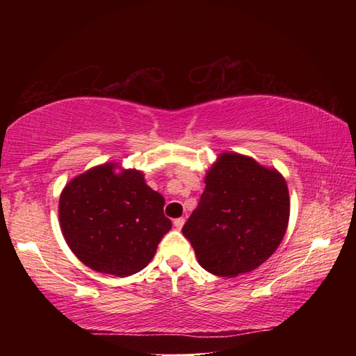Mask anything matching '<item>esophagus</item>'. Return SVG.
I'll return each mask as SVG.
<instances>
[{
  "label": "esophagus",
  "mask_w": 356,
  "mask_h": 356,
  "mask_svg": "<svg viewBox=\"0 0 356 356\" xmlns=\"http://www.w3.org/2000/svg\"><path fill=\"white\" fill-rule=\"evenodd\" d=\"M185 225V218L182 216V218H176L174 220V226H176L177 229H182V226Z\"/></svg>",
  "instance_id": "obj_1"
}]
</instances>
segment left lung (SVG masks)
I'll use <instances>...</instances> for the list:
<instances>
[{
  "instance_id": "left-lung-1",
  "label": "left lung",
  "mask_w": 356,
  "mask_h": 356,
  "mask_svg": "<svg viewBox=\"0 0 356 356\" xmlns=\"http://www.w3.org/2000/svg\"><path fill=\"white\" fill-rule=\"evenodd\" d=\"M206 188L182 229L204 270L236 278L278 250L291 215L286 179L248 155L222 152L206 172Z\"/></svg>"
}]
</instances>
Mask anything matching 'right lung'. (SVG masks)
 <instances>
[{"label":"right lung","mask_w":356,"mask_h":356,"mask_svg":"<svg viewBox=\"0 0 356 356\" xmlns=\"http://www.w3.org/2000/svg\"><path fill=\"white\" fill-rule=\"evenodd\" d=\"M165 197L140 170L104 163L65 184L59 196V226L72 252L99 273L125 278L152 261L172 222Z\"/></svg>","instance_id":"right-lung-1"}]
</instances>
